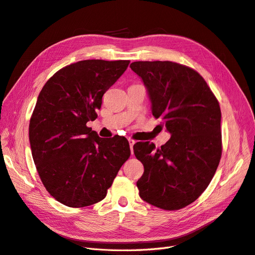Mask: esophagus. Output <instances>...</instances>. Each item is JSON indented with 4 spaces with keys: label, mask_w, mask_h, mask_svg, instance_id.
I'll return each instance as SVG.
<instances>
[{
    "label": "esophagus",
    "mask_w": 255,
    "mask_h": 255,
    "mask_svg": "<svg viewBox=\"0 0 255 255\" xmlns=\"http://www.w3.org/2000/svg\"><path fill=\"white\" fill-rule=\"evenodd\" d=\"M128 143H129V147H130V152H131V155H133V154H134L133 146H134V144H135V141H134L133 139H128Z\"/></svg>",
    "instance_id": "obj_1"
}]
</instances>
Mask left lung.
<instances>
[{
	"label": "left lung",
	"mask_w": 255,
	"mask_h": 255,
	"mask_svg": "<svg viewBox=\"0 0 255 255\" xmlns=\"http://www.w3.org/2000/svg\"><path fill=\"white\" fill-rule=\"evenodd\" d=\"M130 69L145 86L155 118L171 137L160 148L137 142L134 154L144 172L140 198L165 210L195 202L215 176L222 155L221 109L197 71L172 62H135Z\"/></svg>",
	"instance_id": "1"
}]
</instances>
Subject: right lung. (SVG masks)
I'll use <instances>...</instances> for the list:
<instances>
[{"label":"right lung","instance_id":"1","mask_svg":"<svg viewBox=\"0 0 255 255\" xmlns=\"http://www.w3.org/2000/svg\"><path fill=\"white\" fill-rule=\"evenodd\" d=\"M128 64L103 59L71 64L57 71L37 97L29 125L32 158L48 192L66 206L104 200L130 155L127 138H100L87 127Z\"/></svg>","mask_w":255,"mask_h":255}]
</instances>
